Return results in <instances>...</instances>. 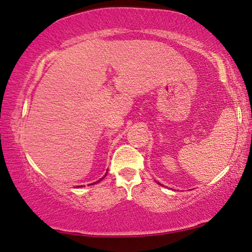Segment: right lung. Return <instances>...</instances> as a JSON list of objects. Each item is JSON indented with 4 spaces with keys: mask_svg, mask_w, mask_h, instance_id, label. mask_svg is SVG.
Listing matches in <instances>:
<instances>
[{
    "mask_svg": "<svg viewBox=\"0 0 252 252\" xmlns=\"http://www.w3.org/2000/svg\"><path fill=\"white\" fill-rule=\"evenodd\" d=\"M104 177H106V175H104ZM104 177H102V178H101V179H100V180H98V181H95V183H94V184H91V185H94V184H98V183H100V181H101V180L103 179V178H104ZM79 187H80V186H79Z\"/></svg>",
    "mask_w": 252,
    "mask_h": 252,
    "instance_id": "1",
    "label": "right lung"
}]
</instances>
